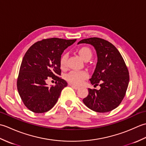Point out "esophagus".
<instances>
[{
	"label": "esophagus",
	"mask_w": 146,
	"mask_h": 146,
	"mask_svg": "<svg viewBox=\"0 0 146 146\" xmlns=\"http://www.w3.org/2000/svg\"><path fill=\"white\" fill-rule=\"evenodd\" d=\"M69 85L71 86V87H72L73 88H74V89H75V90H78V88H79V86H76V85H72V84H71V83H69Z\"/></svg>",
	"instance_id": "obj_1"
}]
</instances>
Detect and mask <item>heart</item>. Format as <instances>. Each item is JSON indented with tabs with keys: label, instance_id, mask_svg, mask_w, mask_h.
Masks as SVG:
<instances>
[{
	"label": "heart",
	"instance_id": "b5f03b06",
	"mask_svg": "<svg viewBox=\"0 0 146 146\" xmlns=\"http://www.w3.org/2000/svg\"><path fill=\"white\" fill-rule=\"evenodd\" d=\"M78 54L85 61L89 60L92 56V52L91 49L86 46L80 48L78 49ZM68 58V54L64 52L61 55L60 58V66L64 68L66 66V61ZM88 73L85 71H71L65 75V79L70 83L74 85H82L83 81L88 78Z\"/></svg>",
	"mask_w": 146,
	"mask_h": 146
}]
</instances>
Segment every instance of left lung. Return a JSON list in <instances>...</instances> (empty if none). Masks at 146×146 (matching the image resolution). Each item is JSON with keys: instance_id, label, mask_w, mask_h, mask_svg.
Here are the masks:
<instances>
[{"instance_id": "8db88e82", "label": "left lung", "mask_w": 146, "mask_h": 146, "mask_svg": "<svg viewBox=\"0 0 146 146\" xmlns=\"http://www.w3.org/2000/svg\"><path fill=\"white\" fill-rule=\"evenodd\" d=\"M91 44L97 55L95 70L90 79L100 90L88 88V95L83 102L97 112H108L117 108L125 97L129 82V73L118 49L106 40L98 38L82 39L78 42Z\"/></svg>"}]
</instances>
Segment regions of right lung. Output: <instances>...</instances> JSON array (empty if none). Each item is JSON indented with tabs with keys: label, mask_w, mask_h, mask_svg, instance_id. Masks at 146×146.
Wrapping results in <instances>:
<instances>
[{
	"label": "right lung",
	"mask_w": 146,
	"mask_h": 146,
	"mask_svg": "<svg viewBox=\"0 0 146 146\" xmlns=\"http://www.w3.org/2000/svg\"><path fill=\"white\" fill-rule=\"evenodd\" d=\"M76 39L49 38L33 44L21 64L17 87L25 106L35 113H44L54 106L61 92L68 85L61 75L60 58L65 49ZM51 77L55 86H47Z\"/></svg>",
	"instance_id": "1"
}]
</instances>
